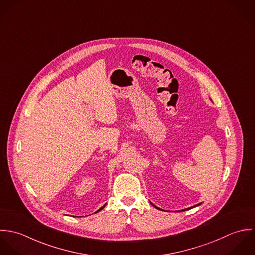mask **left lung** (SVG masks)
<instances>
[{
	"label": "left lung",
	"instance_id": "left-lung-1",
	"mask_svg": "<svg viewBox=\"0 0 255 255\" xmlns=\"http://www.w3.org/2000/svg\"><path fill=\"white\" fill-rule=\"evenodd\" d=\"M153 204V203H152ZM201 204V203H200ZM200 204H197V205H195V206H193V207H196V206H198V205H200ZM153 207H155V208H156V209H159V208H158V207H156V206H155V205H153ZM193 207H190V208H193ZM190 208H187V209H190ZM187 209H185V210H187ZM159 210H160V209H159ZM182 211H184V210H182Z\"/></svg>",
	"mask_w": 255,
	"mask_h": 255
}]
</instances>
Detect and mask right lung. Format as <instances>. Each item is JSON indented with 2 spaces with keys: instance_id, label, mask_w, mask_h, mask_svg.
Wrapping results in <instances>:
<instances>
[{
  "instance_id": "right-lung-1",
  "label": "right lung",
  "mask_w": 255,
  "mask_h": 255,
  "mask_svg": "<svg viewBox=\"0 0 255 255\" xmlns=\"http://www.w3.org/2000/svg\"><path fill=\"white\" fill-rule=\"evenodd\" d=\"M104 207H105V205H104V206H102V208H101V209H99V210H98V211H97V212H96V213H98V212H100V211H101V210H102V209H103V208H104Z\"/></svg>"
}]
</instances>
